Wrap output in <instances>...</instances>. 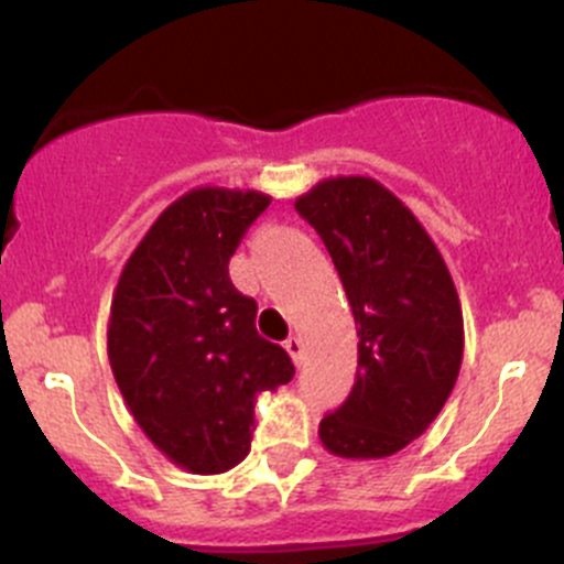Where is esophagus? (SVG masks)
<instances>
[{
    "instance_id": "obj_1",
    "label": "esophagus",
    "mask_w": 564,
    "mask_h": 564,
    "mask_svg": "<svg viewBox=\"0 0 564 564\" xmlns=\"http://www.w3.org/2000/svg\"><path fill=\"white\" fill-rule=\"evenodd\" d=\"M283 349L289 351V357L294 360V366H300V362H303V340H300L297 335H292V338L283 340Z\"/></svg>"
}]
</instances>
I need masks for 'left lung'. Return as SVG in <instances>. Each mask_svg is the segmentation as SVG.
<instances>
[{
	"label": "left lung",
	"mask_w": 564,
	"mask_h": 564,
	"mask_svg": "<svg viewBox=\"0 0 564 564\" xmlns=\"http://www.w3.org/2000/svg\"><path fill=\"white\" fill-rule=\"evenodd\" d=\"M294 209L322 237L357 324V379L318 423L338 458H388L451 398L464 314L451 270L412 209L373 176H327Z\"/></svg>",
	"instance_id": "obj_1"
}]
</instances>
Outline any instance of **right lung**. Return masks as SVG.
<instances>
[{"mask_svg":"<svg viewBox=\"0 0 564 564\" xmlns=\"http://www.w3.org/2000/svg\"><path fill=\"white\" fill-rule=\"evenodd\" d=\"M272 196L198 185L147 229L113 289L108 362L147 440L191 475H224L250 451L261 392L294 366L256 333V303L229 259Z\"/></svg>","mask_w":564,"mask_h":564,"instance_id":"right-lung-1","label":"right lung"}]
</instances>
